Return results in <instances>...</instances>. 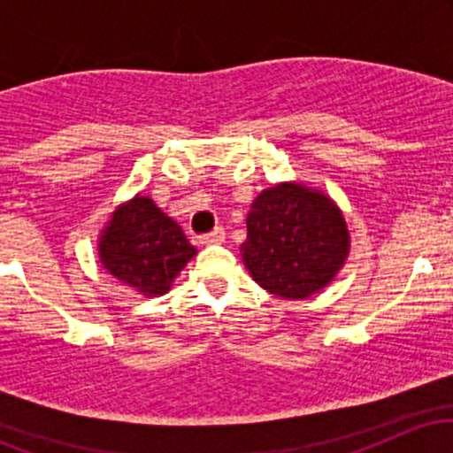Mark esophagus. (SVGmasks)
<instances>
[{
  "instance_id": "obj_1",
  "label": "esophagus",
  "mask_w": 453,
  "mask_h": 453,
  "mask_svg": "<svg viewBox=\"0 0 453 453\" xmlns=\"http://www.w3.org/2000/svg\"><path fill=\"white\" fill-rule=\"evenodd\" d=\"M223 238H226V232H223V227H215V230L209 232V234H202V236H200V242H202V244L223 242Z\"/></svg>"
}]
</instances>
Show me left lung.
I'll return each instance as SVG.
<instances>
[{
	"label": "left lung",
	"mask_w": 453,
	"mask_h": 453,
	"mask_svg": "<svg viewBox=\"0 0 453 453\" xmlns=\"http://www.w3.org/2000/svg\"><path fill=\"white\" fill-rule=\"evenodd\" d=\"M241 251L256 283L296 300L330 283L349 251V234L330 197L288 183L253 202Z\"/></svg>",
	"instance_id": "left-lung-1"
}]
</instances>
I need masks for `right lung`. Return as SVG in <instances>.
<instances>
[{"label":"right lung","instance_id":"obj_1","mask_svg":"<svg viewBox=\"0 0 453 453\" xmlns=\"http://www.w3.org/2000/svg\"><path fill=\"white\" fill-rule=\"evenodd\" d=\"M196 256L179 223L153 200L134 197L112 215L100 241L104 268L144 296H161L180 268Z\"/></svg>","mask_w":453,"mask_h":453}]
</instances>
